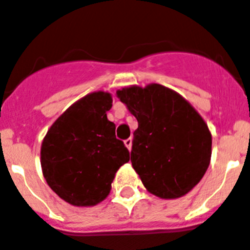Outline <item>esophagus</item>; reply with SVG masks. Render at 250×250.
<instances>
[{
	"label": "esophagus",
	"mask_w": 250,
	"mask_h": 250,
	"mask_svg": "<svg viewBox=\"0 0 250 250\" xmlns=\"http://www.w3.org/2000/svg\"><path fill=\"white\" fill-rule=\"evenodd\" d=\"M125 146H127V148H128V150L131 151V148H132V138L129 137V138H127V140H125Z\"/></svg>",
	"instance_id": "esophagus-1"
}]
</instances>
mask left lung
Wrapping results in <instances>:
<instances>
[{
	"instance_id": "obj_1",
	"label": "left lung",
	"mask_w": 250,
	"mask_h": 250,
	"mask_svg": "<svg viewBox=\"0 0 250 250\" xmlns=\"http://www.w3.org/2000/svg\"><path fill=\"white\" fill-rule=\"evenodd\" d=\"M138 122L131 163L146 189L160 198L189 192L206 173L212 138L189 103L159 83L117 91Z\"/></svg>"
}]
</instances>
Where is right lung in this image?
<instances>
[{
  "label": "right lung",
  "mask_w": 250,
  "mask_h": 250,
  "mask_svg": "<svg viewBox=\"0 0 250 250\" xmlns=\"http://www.w3.org/2000/svg\"><path fill=\"white\" fill-rule=\"evenodd\" d=\"M108 93H93L61 115L44 137L41 150L43 175L52 190L73 206H94L110 192L129 151L115 137L108 121Z\"/></svg>",
  "instance_id": "1"
}]
</instances>
